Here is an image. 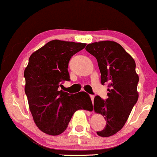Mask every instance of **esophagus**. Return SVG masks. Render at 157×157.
Returning <instances> with one entry per match:
<instances>
[{
	"label": "esophagus",
	"instance_id": "esophagus-1",
	"mask_svg": "<svg viewBox=\"0 0 157 157\" xmlns=\"http://www.w3.org/2000/svg\"><path fill=\"white\" fill-rule=\"evenodd\" d=\"M90 98H91V101H92V102H93L94 99V95H90Z\"/></svg>",
	"mask_w": 157,
	"mask_h": 157
}]
</instances>
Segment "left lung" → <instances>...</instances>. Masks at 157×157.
<instances>
[{
  "mask_svg": "<svg viewBox=\"0 0 157 157\" xmlns=\"http://www.w3.org/2000/svg\"><path fill=\"white\" fill-rule=\"evenodd\" d=\"M86 50L96 57L101 73V83H109L108 99L96 96L94 110L106 121L98 136L109 137L117 134L127 121L138 100L139 76L133 57L114 41L103 40L88 44Z\"/></svg>",
  "mask_w": 157,
  "mask_h": 157,
  "instance_id": "obj_1",
  "label": "left lung"
}]
</instances>
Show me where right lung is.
Here are the masks:
<instances>
[{"label": "right lung", "mask_w": 157, "mask_h": 157, "mask_svg": "<svg viewBox=\"0 0 157 157\" xmlns=\"http://www.w3.org/2000/svg\"><path fill=\"white\" fill-rule=\"evenodd\" d=\"M86 44L54 40L32 54L24 70L25 93L36 125L45 134L57 136L67 128L74 113L89 111L92 102L84 91L60 90L69 80L68 62Z\"/></svg>", "instance_id": "1"}]
</instances>
